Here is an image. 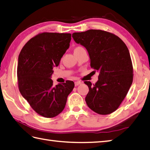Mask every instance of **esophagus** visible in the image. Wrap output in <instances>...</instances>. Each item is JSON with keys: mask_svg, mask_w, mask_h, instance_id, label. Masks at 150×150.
<instances>
[{"mask_svg": "<svg viewBox=\"0 0 150 150\" xmlns=\"http://www.w3.org/2000/svg\"><path fill=\"white\" fill-rule=\"evenodd\" d=\"M82 84V82H81V81H75V85L76 86H78V85H79V84Z\"/></svg>", "mask_w": 150, "mask_h": 150, "instance_id": "esophagus-1", "label": "esophagus"}]
</instances>
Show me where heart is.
<instances>
[{
    "instance_id": "obj_1",
    "label": "heart",
    "mask_w": 150,
    "mask_h": 150,
    "mask_svg": "<svg viewBox=\"0 0 150 150\" xmlns=\"http://www.w3.org/2000/svg\"><path fill=\"white\" fill-rule=\"evenodd\" d=\"M83 49V47H82L78 46V47H76V48L75 49V51H78V50H79V49Z\"/></svg>"
}]
</instances>
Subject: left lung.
I'll use <instances>...</instances> for the list:
<instances>
[{"instance_id": "obj_1", "label": "left lung", "mask_w": 150, "mask_h": 150, "mask_svg": "<svg viewBox=\"0 0 150 150\" xmlns=\"http://www.w3.org/2000/svg\"><path fill=\"white\" fill-rule=\"evenodd\" d=\"M72 37L86 47L91 67L99 72L95 84L84 81L89 88L85 98L87 105L101 115L112 113L133 83V67L127 47L116 35L101 30L75 32Z\"/></svg>"}]
</instances>
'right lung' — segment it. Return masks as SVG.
I'll return each mask as SVG.
<instances>
[{"label": "right lung", "instance_id": "add662e5", "mask_svg": "<svg viewBox=\"0 0 150 150\" xmlns=\"http://www.w3.org/2000/svg\"><path fill=\"white\" fill-rule=\"evenodd\" d=\"M71 34L42 32L32 38L18 58L17 75L20 93L35 112L45 118H54L62 112L74 83L53 86L52 69L59 65L69 48Z\"/></svg>", "mask_w": 150, "mask_h": 150}]
</instances>
